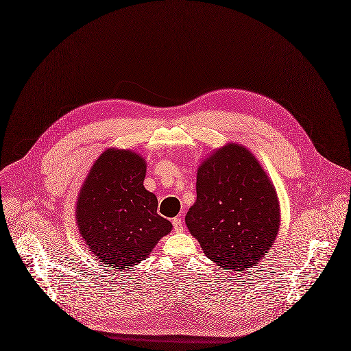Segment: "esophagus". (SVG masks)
Masks as SVG:
<instances>
[{"label":"esophagus","instance_id":"34e87169","mask_svg":"<svg viewBox=\"0 0 351 351\" xmlns=\"http://www.w3.org/2000/svg\"><path fill=\"white\" fill-rule=\"evenodd\" d=\"M172 226H173V230H175L176 232H183V230H184V227H183V219H182V217H175V219L172 220Z\"/></svg>","mask_w":351,"mask_h":351}]
</instances>
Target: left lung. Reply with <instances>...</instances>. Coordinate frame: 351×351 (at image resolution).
Instances as JSON below:
<instances>
[{
    "label": "left lung",
    "mask_w": 351,
    "mask_h": 351,
    "mask_svg": "<svg viewBox=\"0 0 351 351\" xmlns=\"http://www.w3.org/2000/svg\"><path fill=\"white\" fill-rule=\"evenodd\" d=\"M276 192L258 160L228 144L197 169L189 232L223 269L245 271L266 255L279 230Z\"/></svg>",
    "instance_id": "8db88e82"
}]
</instances>
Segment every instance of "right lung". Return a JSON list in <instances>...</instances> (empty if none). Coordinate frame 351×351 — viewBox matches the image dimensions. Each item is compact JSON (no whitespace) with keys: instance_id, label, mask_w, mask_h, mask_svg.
I'll list each match as a JSON object with an SVG mask.
<instances>
[{"instance_id":"1","label":"right lung","mask_w":351,"mask_h":351,"mask_svg":"<svg viewBox=\"0 0 351 351\" xmlns=\"http://www.w3.org/2000/svg\"><path fill=\"white\" fill-rule=\"evenodd\" d=\"M145 162L131 151L108 149L93 164L77 202V223L89 250L110 270L144 261L172 224L144 189Z\"/></svg>"}]
</instances>
